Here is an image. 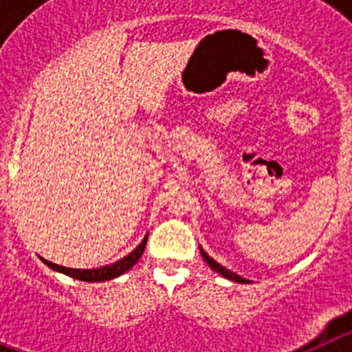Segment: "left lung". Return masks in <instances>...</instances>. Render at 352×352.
Masks as SVG:
<instances>
[{"mask_svg": "<svg viewBox=\"0 0 352 352\" xmlns=\"http://www.w3.org/2000/svg\"><path fill=\"white\" fill-rule=\"evenodd\" d=\"M199 250H201V256H203V259L206 261L208 264H210V268H211V270H214V272L220 273V275L226 276V278H229V280L239 282V284H248L247 278H243V276H239V275H236V273L229 272V270H227V268H223L222 264H219V263H217V261L211 259V257L208 256V254L203 250V248H199Z\"/></svg>", "mask_w": 352, "mask_h": 352, "instance_id": "1", "label": "left lung"}]
</instances>
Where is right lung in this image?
<instances>
[{
  "instance_id": "1",
  "label": "right lung",
  "mask_w": 352,
  "mask_h": 352,
  "mask_svg": "<svg viewBox=\"0 0 352 352\" xmlns=\"http://www.w3.org/2000/svg\"><path fill=\"white\" fill-rule=\"evenodd\" d=\"M146 241H148V234L144 236L141 243L138 245L135 250H132L126 257L116 261V263L109 264V266H102V268H93V270H74V268H65V266H60V264H54L47 259H42L43 264H47L49 268L54 270V272L65 273V275L72 276V278H77V280L82 282H104L111 280V278H116V276L123 275L125 272H129L133 264L141 259V256L144 254Z\"/></svg>"
}]
</instances>
